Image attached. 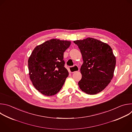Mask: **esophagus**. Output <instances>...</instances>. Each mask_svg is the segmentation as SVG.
Masks as SVG:
<instances>
[{"instance_id": "34e87169", "label": "esophagus", "mask_w": 132, "mask_h": 132, "mask_svg": "<svg viewBox=\"0 0 132 132\" xmlns=\"http://www.w3.org/2000/svg\"><path fill=\"white\" fill-rule=\"evenodd\" d=\"M69 70L70 72L72 73H74L75 72H77L79 71L78 67L76 65H75L73 67H70L69 68Z\"/></svg>"}]
</instances>
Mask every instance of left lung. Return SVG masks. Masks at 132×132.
<instances>
[{
	"label": "left lung",
	"instance_id": "obj_1",
	"mask_svg": "<svg viewBox=\"0 0 132 132\" xmlns=\"http://www.w3.org/2000/svg\"><path fill=\"white\" fill-rule=\"evenodd\" d=\"M80 49L83 63L81 80L78 85L89 95L97 94L111 82L116 64L112 48L107 44L93 38L74 41Z\"/></svg>",
	"mask_w": 132,
	"mask_h": 132
}]
</instances>
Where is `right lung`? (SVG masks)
I'll return each mask as SVG.
<instances>
[{
	"mask_svg": "<svg viewBox=\"0 0 132 132\" xmlns=\"http://www.w3.org/2000/svg\"><path fill=\"white\" fill-rule=\"evenodd\" d=\"M70 41L52 39L36 46L29 57L28 67L31 80L42 94L50 96L62 87L68 71L64 67V52Z\"/></svg>",
	"mask_w": 132,
	"mask_h": 132,
	"instance_id": "1",
	"label": "right lung"
}]
</instances>
